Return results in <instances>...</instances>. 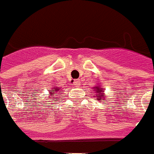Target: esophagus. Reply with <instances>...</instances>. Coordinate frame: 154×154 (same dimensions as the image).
I'll use <instances>...</instances> for the list:
<instances>
[{
    "label": "esophagus",
    "mask_w": 154,
    "mask_h": 154,
    "mask_svg": "<svg viewBox=\"0 0 154 154\" xmlns=\"http://www.w3.org/2000/svg\"><path fill=\"white\" fill-rule=\"evenodd\" d=\"M74 85L75 86H77V87H79V85H80V82L79 80H74Z\"/></svg>",
    "instance_id": "esophagus-1"
}]
</instances>
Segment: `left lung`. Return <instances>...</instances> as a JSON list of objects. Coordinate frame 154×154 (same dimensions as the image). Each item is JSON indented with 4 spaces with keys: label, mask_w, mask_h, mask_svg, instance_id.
I'll return each mask as SVG.
<instances>
[{
    "label": "left lung",
    "mask_w": 154,
    "mask_h": 154,
    "mask_svg": "<svg viewBox=\"0 0 154 154\" xmlns=\"http://www.w3.org/2000/svg\"><path fill=\"white\" fill-rule=\"evenodd\" d=\"M96 93H97V95H98V97H103V90H100V89H98V88L97 87H96Z\"/></svg>",
    "instance_id": "8db88e82"
}]
</instances>
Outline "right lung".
Masks as SVG:
<instances>
[{"label": "right lung", "instance_id": "right-lung-1", "mask_svg": "<svg viewBox=\"0 0 154 154\" xmlns=\"http://www.w3.org/2000/svg\"><path fill=\"white\" fill-rule=\"evenodd\" d=\"M51 89H52L51 91H57V90H59V89H57V88H51ZM53 92H51V96H53V94H52ZM54 97H50V98H52V99H57V98H54Z\"/></svg>", "mask_w": 154, "mask_h": 154}]
</instances>
